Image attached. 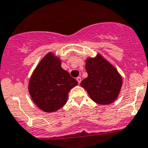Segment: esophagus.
<instances>
[{
  "instance_id": "esophagus-1",
  "label": "esophagus",
  "mask_w": 148,
  "mask_h": 148,
  "mask_svg": "<svg viewBox=\"0 0 148 148\" xmlns=\"http://www.w3.org/2000/svg\"><path fill=\"white\" fill-rule=\"evenodd\" d=\"M76 80H77V81H78V84H81V77H78V78H76Z\"/></svg>"
}]
</instances>
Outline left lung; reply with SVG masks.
<instances>
[{
	"instance_id": "8db88e82",
	"label": "left lung",
	"mask_w": 148,
	"mask_h": 148,
	"mask_svg": "<svg viewBox=\"0 0 148 148\" xmlns=\"http://www.w3.org/2000/svg\"><path fill=\"white\" fill-rule=\"evenodd\" d=\"M86 70L88 77L81 81V86L94 102L109 105L117 99L122 86V78L113 65L97 54L94 58L86 59Z\"/></svg>"
}]
</instances>
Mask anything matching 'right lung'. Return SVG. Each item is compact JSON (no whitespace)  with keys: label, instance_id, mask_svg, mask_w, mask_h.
I'll list each match as a JSON object with an SVG mask.
<instances>
[{"label":"right lung","instance_id":"right-lung-1","mask_svg":"<svg viewBox=\"0 0 148 148\" xmlns=\"http://www.w3.org/2000/svg\"><path fill=\"white\" fill-rule=\"evenodd\" d=\"M78 81L61 67V60L48 53L35 69L28 85L31 98L46 112L58 110L66 104L68 93Z\"/></svg>","mask_w":148,"mask_h":148}]
</instances>
